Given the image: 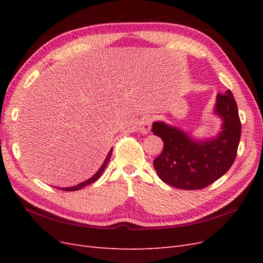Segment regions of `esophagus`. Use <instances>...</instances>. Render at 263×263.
I'll list each match as a JSON object with an SVG mask.
<instances>
[{"label":"esophagus","instance_id":"obj_1","mask_svg":"<svg viewBox=\"0 0 263 263\" xmlns=\"http://www.w3.org/2000/svg\"><path fill=\"white\" fill-rule=\"evenodd\" d=\"M151 123H153V118L151 117H146V118H142L139 126H138V129L141 134H148L150 133L151 129Z\"/></svg>","mask_w":263,"mask_h":263}]
</instances>
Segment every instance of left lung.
I'll return each mask as SVG.
<instances>
[{
	"label": "left lung",
	"mask_w": 263,
	"mask_h": 263,
	"mask_svg": "<svg viewBox=\"0 0 263 263\" xmlns=\"http://www.w3.org/2000/svg\"><path fill=\"white\" fill-rule=\"evenodd\" d=\"M215 114L221 121L217 137L195 140L163 122L153 124L154 135L163 140V150L154 166L166 184L181 190H201L218 180L233 165L240 141L241 123L230 90L218 93Z\"/></svg>",
	"instance_id": "left-lung-1"
}]
</instances>
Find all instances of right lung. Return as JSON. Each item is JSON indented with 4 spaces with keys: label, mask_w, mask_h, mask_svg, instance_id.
Returning <instances> with one entry per match:
<instances>
[{
    "label": "right lung",
    "mask_w": 263,
    "mask_h": 263,
    "mask_svg": "<svg viewBox=\"0 0 263 263\" xmlns=\"http://www.w3.org/2000/svg\"><path fill=\"white\" fill-rule=\"evenodd\" d=\"M112 153H113V148L109 150V153L107 154V156H106V158H105V161L103 162V164L101 165V168L99 169V171H98L97 173H95L92 178H90L89 180H86V181H84V182L80 183V184H78V185H76V186H71V187H62V189H60V190L67 191V192H68V191H78V190H81L82 187H84V186H86V185H89V184H91V183H93V182L97 181V180L101 177L102 172L105 170L106 165H107V163H108V161H109V159H110V156H112Z\"/></svg>",
    "instance_id": "obj_1"
}]
</instances>
